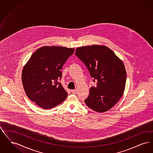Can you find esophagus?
<instances>
[{
  "label": "esophagus",
  "mask_w": 153,
  "mask_h": 153,
  "mask_svg": "<svg viewBox=\"0 0 153 153\" xmlns=\"http://www.w3.org/2000/svg\"><path fill=\"white\" fill-rule=\"evenodd\" d=\"M73 93V94H76L77 93V89H74V90H72L71 91Z\"/></svg>",
  "instance_id": "obj_1"
}]
</instances>
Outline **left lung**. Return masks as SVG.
Returning <instances> with one entry per match:
<instances>
[{
	"label": "left lung",
	"instance_id": "8db88e82",
	"mask_svg": "<svg viewBox=\"0 0 153 153\" xmlns=\"http://www.w3.org/2000/svg\"><path fill=\"white\" fill-rule=\"evenodd\" d=\"M75 54L97 81L96 87L90 88L89 95L85 100L87 106L100 113L112 108L125 89L127 74L123 61L104 45L81 46L76 49Z\"/></svg>",
	"mask_w": 153,
	"mask_h": 153
}]
</instances>
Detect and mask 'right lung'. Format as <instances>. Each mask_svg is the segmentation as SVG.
Masks as SVG:
<instances>
[{
	"instance_id": "add662e5",
	"label": "right lung",
	"mask_w": 153,
	"mask_h": 153,
	"mask_svg": "<svg viewBox=\"0 0 153 153\" xmlns=\"http://www.w3.org/2000/svg\"><path fill=\"white\" fill-rule=\"evenodd\" d=\"M74 49L42 46L33 53L23 66L22 81L25 93L31 101L44 109H50L64 102L68 93L58 80L61 70Z\"/></svg>"
}]
</instances>
